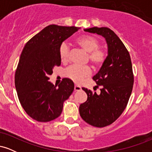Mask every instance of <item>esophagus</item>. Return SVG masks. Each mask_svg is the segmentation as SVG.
Returning a JSON list of instances; mask_svg holds the SVG:
<instances>
[{
  "label": "esophagus",
  "instance_id": "1",
  "mask_svg": "<svg viewBox=\"0 0 152 152\" xmlns=\"http://www.w3.org/2000/svg\"><path fill=\"white\" fill-rule=\"evenodd\" d=\"M81 89V88L79 86H77V85H76V86H74V91H80Z\"/></svg>",
  "mask_w": 152,
  "mask_h": 152
}]
</instances>
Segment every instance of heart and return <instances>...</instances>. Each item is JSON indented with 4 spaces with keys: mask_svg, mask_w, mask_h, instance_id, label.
<instances>
[{
    "mask_svg": "<svg viewBox=\"0 0 152 152\" xmlns=\"http://www.w3.org/2000/svg\"><path fill=\"white\" fill-rule=\"evenodd\" d=\"M76 43L88 52L87 60L95 68H100L106 61V53L99 48L100 43L96 38L91 36H82L76 40ZM69 47L66 43H62L59 47L58 53L61 61L66 63L69 59ZM91 70L88 66L72 65L66 69L64 74L75 83H81L84 78L90 76Z\"/></svg>",
    "mask_w": 152,
    "mask_h": 152,
    "instance_id": "heart-1",
    "label": "heart"
}]
</instances>
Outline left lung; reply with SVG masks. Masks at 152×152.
<instances>
[{
  "label": "left lung",
  "mask_w": 152,
  "mask_h": 152,
  "mask_svg": "<svg viewBox=\"0 0 152 152\" xmlns=\"http://www.w3.org/2000/svg\"><path fill=\"white\" fill-rule=\"evenodd\" d=\"M84 31L104 36L108 44L106 61L93 77L96 86H101V94L82 88L88 98L79 106V114L86 123L102 128L114 123L126 109L134 85L132 60L121 39L109 28Z\"/></svg>",
  "instance_id": "8db88e82"
}]
</instances>
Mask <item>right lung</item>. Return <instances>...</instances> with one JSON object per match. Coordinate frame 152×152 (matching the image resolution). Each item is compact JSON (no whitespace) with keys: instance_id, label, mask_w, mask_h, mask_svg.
Returning <instances> with one entry per match:
<instances>
[{"instance_id":"right-lung-1","label":"right lung","mask_w":152,"mask_h":152,"mask_svg":"<svg viewBox=\"0 0 152 152\" xmlns=\"http://www.w3.org/2000/svg\"><path fill=\"white\" fill-rule=\"evenodd\" d=\"M75 26L49 25L26 43L15 70V86L26 114L40 122L60 116L63 105L74 90L69 78L58 87L48 80L55 66L61 65L59 47L63 41L79 30Z\"/></svg>"}]
</instances>
